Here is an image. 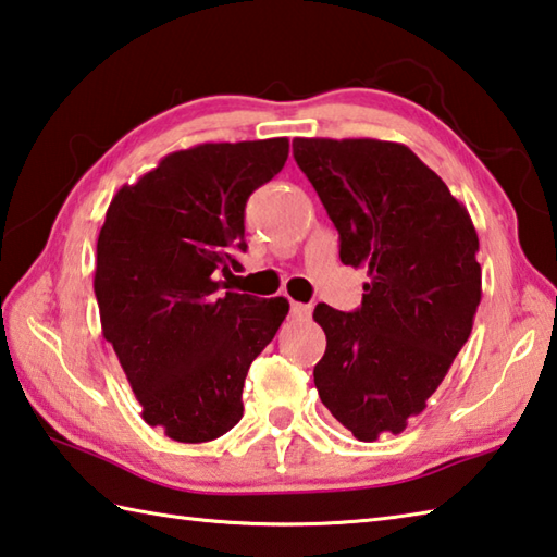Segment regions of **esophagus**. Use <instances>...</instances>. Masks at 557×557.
<instances>
[{
	"label": "esophagus",
	"instance_id": "esophagus-1",
	"mask_svg": "<svg viewBox=\"0 0 557 557\" xmlns=\"http://www.w3.org/2000/svg\"><path fill=\"white\" fill-rule=\"evenodd\" d=\"M292 315H294V319H309V315H311V307H309V304H299V301H292Z\"/></svg>",
	"mask_w": 557,
	"mask_h": 557
}]
</instances>
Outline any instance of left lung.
Instances as JSON below:
<instances>
[{
  "mask_svg": "<svg viewBox=\"0 0 557 557\" xmlns=\"http://www.w3.org/2000/svg\"><path fill=\"white\" fill-rule=\"evenodd\" d=\"M297 166L341 234V260L364 268L362 307L319 304L323 406L359 442L420 416L473 329L478 234L466 207L406 145L297 137Z\"/></svg>",
  "mask_w": 557,
  "mask_h": 557,
  "instance_id": "obj_1",
  "label": "left lung"
}]
</instances>
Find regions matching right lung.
<instances>
[{"label": "right lung", "mask_w": 557, "mask_h": 557, "mask_svg": "<svg viewBox=\"0 0 557 557\" xmlns=\"http://www.w3.org/2000/svg\"><path fill=\"white\" fill-rule=\"evenodd\" d=\"M287 157V137L181 149L108 207L94 277L103 337L141 418L171 440L210 442L242 420L248 367L289 311L220 280L242 268L250 193Z\"/></svg>", "instance_id": "add662e5"}]
</instances>
